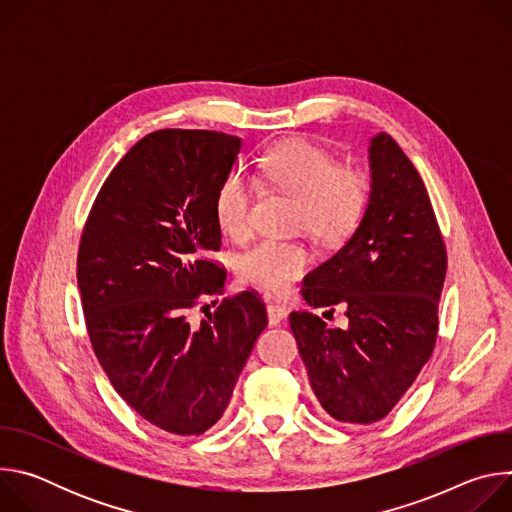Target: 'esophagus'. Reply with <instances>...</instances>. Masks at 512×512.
<instances>
[{
	"label": "esophagus",
	"mask_w": 512,
	"mask_h": 512,
	"mask_svg": "<svg viewBox=\"0 0 512 512\" xmlns=\"http://www.w3.org/2000/svg\"><path fill=\"white\" fill-rule=\"evenodd\" d=\"M285 316H287V310H285L283 306H279V304H275V302H269V304H267V318H269V324H271V326L279 324Z\"/></svg>",
	"instance_id": "esophagus-1"
}]
</instances>
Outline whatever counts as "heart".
Here are the masks:
<instances>
[{"label":"heart","mask_w":512,"mask_h":512,"mask_svg":"<svg viewBox=\"0 0 512 512\" xmlns=\"http://www.w3.org/2000/svg\"><path fill=\"white\" fill-rule=\"evenodd\" d=\"M269 184L296 196V225L326 245L346 241L362 223L371 198L369 176L306 137H289L261 160ZM251 182L241 172H229L216 186L212 212L223 235L239 239L251 225ZM308 251L296 241L261 239L237 257L243 283L283 291L308 267Z\"/></svg>","instance_id":"1"}]
</instances>
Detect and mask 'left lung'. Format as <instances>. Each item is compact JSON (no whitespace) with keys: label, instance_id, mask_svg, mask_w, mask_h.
I'll use <instances>...</instances> for the list:
<instances>
[{"label":"left lung","instance_id":"8db88e82","mask_svg":"<svg viewBox=\"0 0 512 512\" xmlns=\"http://www.w3.org/2000/svg\"><path fill=\"white\" fill-rule=\"evenodd\" d=\"M371 198L360 227L302 285L314 308L342 306L348 328L291 312L310 385L336 421L389 415L429 360L448 271L446 243L425 184L389 133L371 141Z\"/></svg>","mask_w":512,"mask_h":512}]
</instances>
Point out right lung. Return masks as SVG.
I'll use <instances>...</instances> for the list:
<instances>
[{
    "label": "right lung",
    "mask_w": 512,
    "mask_h": 512,
    "mask_svg": "<svg viewBox=\"0 0 512 512\" xmlns=\"http://www.w3.org/2000/svg\"><path fill=\"white\" fill-rule=\"evenodd\" d=\"M239 148V137L206 129L145 135L111 170L81 235L77 281L95 356L123 401L174 435L223 417L267 326L253 289L198 326L188 320L200 300L225 294L227 271L208 259L221 249L212 200Z\"/></svg>",
    "instance_id": "1"
}]
</instances>
